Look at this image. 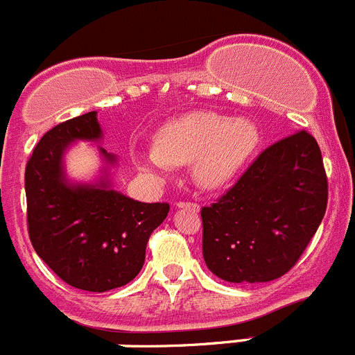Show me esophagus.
Segmentation results:
<instances>
[{
  "mask_svg": "<svg viewBox=\"0 0 355 355\" xmlns=\"http://www.w3.org/2000/svg\"><path fill=\"white\" fill-rule=\"evenodd\" d=\"M177 207L178 208H189V210H194V211L200 210V205L194 203V201H178Z\"/></svg>",
  "mask_w": 355,
  "mask_h": 355,
  "instance_id": "esophagus-1",
  "label": "esophagus"
}]
</instances>
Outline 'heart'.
<instances>
[{"label":"heart","mask_w":355,"mask_h":355,"mask_svg":"<svg viewBox=\"0 0 355 355\" xmlns=\"http://www.w3.org/2000/svg\"><path fill=\"white\" fill-rule=\"evenodd\" d=\"M257 141V128L247 119L194 112L164 125L157 132L155 147L140 159L145 168L157 171L193 161L196 180L205 187H218L243 166Z\"/></svg>","instance_id":"heart-1"}]
</instances>
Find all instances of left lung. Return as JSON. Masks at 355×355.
I'll list each match as a JSON object with an SVG mask.
<instances>
[{"label": "left lung", "instance_id": "8db88e82", "mask_svg": "<svg viewBox=\"0 0 355 355\" xmlns=\"http://www.w3.org/2000/svg\"><path fill=\"white\" fill-rule=\"evenodd\" d=\"M327 207L315 138L297 131L264 148L210 207L201 208L203 257L226 282H270L303 256Z\"/></svg>", "mask_w": 355, "mask_h": 355}]
</instances>
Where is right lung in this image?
I'll return each mask as SVG.
<instances>
[{
    "instance_id": "add662e5",
    "label": "right lung",
    "mask_w": 355,
    "mask_h": 355,
    "mask_svg": "<svg viewBox=\"0 0 355 355\" xmlns=\"http://www.w3.org/2000/svg\"><path fill=\"white\" fill-rule=\"evenodd\" d=\"M99 137L96 112L78 115L45 132L26 164L33 248L62 282L91 293L117 289L140 273L148 238L170 211L168 203H140L107 182L99 187L66 184V145ZM103 155L114 161L107 150Z\"/></svg>"
}]
</instances>
